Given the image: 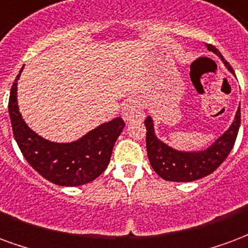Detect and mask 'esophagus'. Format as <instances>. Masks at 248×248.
<instances>
[{
	"mask_svg": "<svg viewBox=\"0 0 248 248\" xmlns=\"http://www.w3.org/2000/svg\"><path fill=\"white\" fill-rule=\"evenodd\" d=\"M144 117H145L144 109H142L140 102L136 99L126 102L123 107V119L126 123L135 122V120H144Z\"/></svg>",
	"mask_w": 248,
	"mask_h": 248,
	"instance_id": "1",
	"label": "esophagus"
}]
</instances>
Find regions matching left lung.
<instances>
[{
  "instance_id": "left-lung-1",
  "label": "left lung",
  "mask_w": 248,
  "mask_h": 248,
  "mask_svg": "<svg viewBox=\"0 0 248 248\" xmlns=\"http://www.w3.org/2000/svg\"><path fill=\"white\" fill-rule=\"evenodd\" d=\"M206 47L209 51L214 52L226 68L234 75V70L214 46L206 45ZM144 124L146 128V152L153 170L166 181L191 182L209 176L229 156L239 131L240 108H238L234 122L231 123L227 131L223 132L207 148L201 151H178L161 141L156 136L155 122L152 116L146 117Z\"/></svg>"
}]
</instances>
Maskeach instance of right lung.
I'll list each match as a JSON object with an SVG mask.
<instances>
[{"mask_svg": "<svg viewBox=\"0 0 248 248\" xmlns=\"http://www.w3.org/2000/svg\"><path fill=\"white\" fill-rule=\"evenodd\" d=\"M13 83L9 115L13 133L26 161L47 181L59 186H80L93 181L106 170L117 137L124 129L122 117L100 124L71 142L50 141L39 136L23 120L17 100L18 80Z\"/></svg>", "mask_w": 248, "mask_h": 248, "instance_id": "right-lung-1", "label": "right lung"}]
</instances>
